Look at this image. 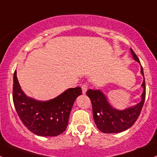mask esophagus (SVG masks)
Segmentation results:
<instances>
[{
	"mask_svg": "<svg viewBox=\"0 0 157 157\" xmlns=\"http://www.w3.org/2000/svg\"><path fill=\"white\" fill-rule=\"evenodd\" d=\"M88 84L85 83V84H83V85H82V93H83L84 94H86L87 90H88Z\"/></svg>",
	"mask_w": 157,
	"mask_h": 157,
	"instance_id": "1",
	"label": "esophagus"
}]
</instances>
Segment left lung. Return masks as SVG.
<instances>
[{
	"mask_svg": "<svg viewBox=\"0 0 157 157\" xmlns=\"http://www.w3.org/2000/svg\"><path fill=\"white\" fill-rule=\"evenodd\" d=\"M132 57L135 61L140 63L138 57L131 48ZM140 73L144 77V91L141 94V101L134 106L119 110L113 107L108 102L106 95L101 90L89 89L87 95L91 101L93 109V117L97 127L103 133H119L127 130L135 124L144 106L146 96L144 75L143 68L140 66Z\"/></svg>",
	"mask_w": 157,
	"mask_h": 157,
	"instance_id": "8db88e82",
	"label": "left lung"
}]
</instances>
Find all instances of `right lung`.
<instances>
[{
	"label": "right lung",
	"instance_id": "obj_1",
	"mask_svg": "<svg viewBox=\"0 0 157 157\" xmlns=\"http://www.w3.org/2000/svg\"><path fill=\"white\" fill-rule=\"evenodd\" d=\"M82 94L80 87L69 88L48 101H36L24 94L13 74V100L19 117L25 127L38 136H57L67 129L69 115L77 97Z\"/></svg>",
	"mask_w": 157,
	"mask_h": 157
}]
</instances>
